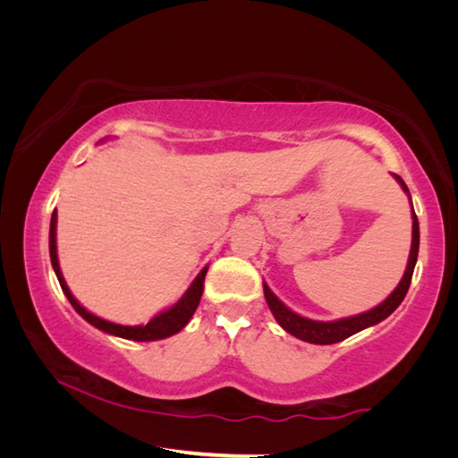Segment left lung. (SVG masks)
Masks as SVG:
<instances>
[{"label": "left lung", "instance_id": "1", "mask_svg": "<svg viewBox=\"0 0 458 458\" xmlns=\"http://www.w3.org/2000/svg\"><path fill=\"white\" fill-rule=\"evenodd\" d=\"M394 177H396L398 183L402 185V190H404L410 196L404 180H402L400 175H394ZM410 204H412V201H410ZM418 246H420V230H418V218H416L414 208H412V248H410L406 273H404V276H402L400 284L392 291L390 297H387L384 303H379L377 307L369 309V311H366V313L345 317V319H337V321H313V319H307V317L293 313L289 307L281 303V301L275 297V293L270 291L267 284H265V299L270 307V311H273V315H275V319L286 333H291V335H294L297 339H303V341H307V344H315V345L337 344V341L352 337L353 333H358L361 329L371 327V325L384 321L386 317H390L394 311H396L402 301H404V297H406L410 281H412V273H414L416 259H418Z\"/></svg>", "mask_w": 458, "mask_h": 458}]
</instances>
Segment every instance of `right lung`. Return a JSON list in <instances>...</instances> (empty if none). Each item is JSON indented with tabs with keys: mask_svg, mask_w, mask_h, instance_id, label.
Wrapping results in <instances>:
<instances>
[{
	"mask_svg": "<svg viewBox=\"0 0 458 458\" xmlns=\"http://www.w3.org/2000/svg\"><path fill=\"white\" fill-rule=\"evenodd\" d=\"M50 260H52V267H54V273L58 276V283L62 286V291H64L66 299L71 301V305L74 307V311L79 313L82 319H87L90 325H95L97 329L108 333V335H117L123 339H133V341H157V339H165L169 335H175L177 331H182L188 321L191 319V315L196 313V309L199 305V299H201V293H204V278L208 268L201 270V273L196 276V281L190 284V289L183 293V297L177 301L174 307L165 309L164 313L155 315L153 319L147 323V325H117V323H111V321H105L100 319V317L89 313L87 309H84L79 301L72 297L71 289H68V284L64 281V276H62V270L58 265V254H56V210L52 214V220H50Z\"/></svg>",
	"mask_w": 458,
	"mask_h": 458,
	"instance_id": "1",
	"label": "right lung"
}]
</instances>
